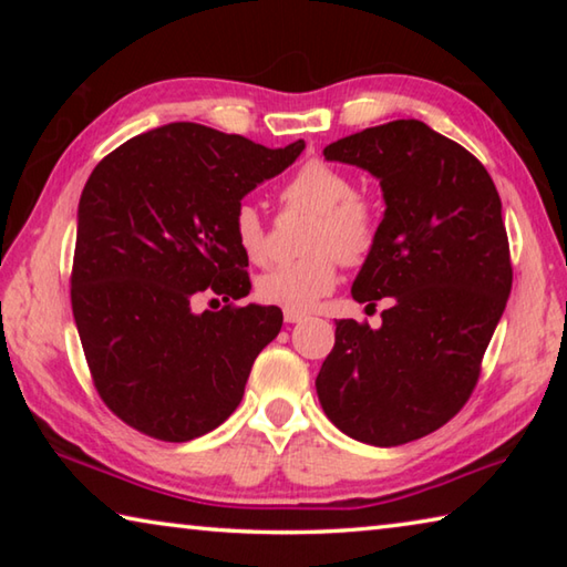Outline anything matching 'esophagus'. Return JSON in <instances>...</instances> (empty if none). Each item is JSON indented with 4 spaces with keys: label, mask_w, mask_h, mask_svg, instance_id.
Instances as JSON below:
<instances>
[{
    "label": "esophagus",
    "mask_w": 567,
    "mask_h": 567,
    "mask_svg": "<svg viewBox=\"0 0 567 567\" xmlns=\"http://www.w3.org/2000/svg\"><path fill=\"white\" fill-rule=\"evenodd\" d=\"M307 318L305 312H297V310H285V322H302Z\"/></svg>",
    "instance_id": "1"
}]
</instances>
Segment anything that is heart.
I'll return each instance as SVG.
<instances>
[{"label": "heart", "mask_w": 567, "mask_h": 567, "mask_svg": "<svg viewBox=\"0 0 567 567\" xmlns=\"http://www.w3.org/2000/svg\"><path fill=\"white\" fill-rule=\"evenodd\" d=\"M282 203L312 213L300 260L272 267L257 280V297L285 310H310L338 282V265H360L370 257L380 235V215L368 197L354 192L342 169L310 159L285 182ZM237 247L255 265L270 257V239L260 213L239 205L233 219Z\"/></svg>", "instance_id": "b5f03b06"}]
</instances>
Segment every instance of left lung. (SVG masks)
<instances>
[{
	"mask_svg": "<svg viewBox=\"0 0 567 567\" xmlns=\"http://www.w3.org/2000/svg\"><path fill=\"white\" fill-rule=\"evenodd\" d=\"M322 155L380 179L385 217L352 297L390 307L378 330L338 322L315 388L344 435L405 445L455 417L477 385L513 287L501 195L465 147L420 120L368 127Z\"/></svg>",
	"mask_w": 567,
	"mask_h": 567,
	"instance_id": "8db88e82",
	"label": "left lung"
}]
</instances>
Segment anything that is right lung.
Returning a JSON list of instances; mask_svg holds the SVG:
<instances>
[{
  "label": "right lung",
  "mask_w": 567,
  "mask_h": 567,
  "mask_svg": "<svg viewBox=\"0 0 567 567\" xmlns=\"http://www.w3.org/2000/svg\"><path fill=\"white\" fill-rule=\"evenodd\" d=\"M302 150V140L270 150L172 122L92 169L76 209L72 312L94 388L130 427L187 443L239 405L282 310L230 302L195 313L190 305L203 291L228 301L249 295L235 213Z\"/></svg>",
  "instance_id": "obj_1"
}]
</instances>
